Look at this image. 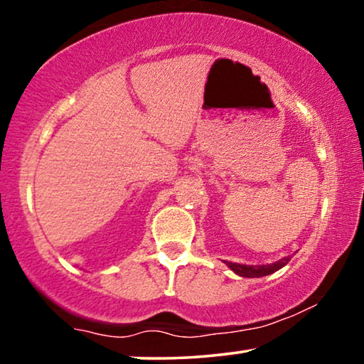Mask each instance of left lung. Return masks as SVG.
Masks as SVG:
<instances>
[{"label": "left lung", "mask_w": 364, "mask_h": 364, "mask_svg": "<svg viewBox=\"0 0 364 364\" xmlns=\"http://www.w3.org/2000/svg\"><path fill=\"white\" fill-rule=\"evenodd\" d=\"M264 271H266L264 267H261V269H257V271H256V269H252V272H257V274H262Z\"/></svg>", "instance_id": "obj_1"}]
</instances>
